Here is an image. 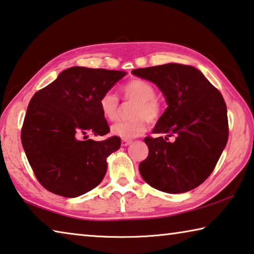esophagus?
<instances>
[{"label":"esophagus","mask_w":254,"mask_h":254,"mask_svg":"<svg viewBox=\"0 0 254 254\" xmlns=\"http://www.w3.org/2000/svg\"><path fill=\"white\" fill-rule=\"evenodd\" d=\"M131 143L130 139H123L122 140V145L123 146H127V145H129Z\"/></svg>","instance_id":"34e87169"}]
</instances>
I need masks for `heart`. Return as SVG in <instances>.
<instances>
[{"instance_id": "b5f03b06", "label": "heart", "mask_w": 254, "mask_h": 254, "mask_svg": "<svg viewBox=\"0 0 254 254\" xmlns=\"http://www.w3.org/2000/svg\"><path fill=\"white\" fill-rule=\"evenodd\" d=\"M123 98L127 101H135L132 116L129 120H118L111 126V132L124 139H131L144 134L149 123H156L162 117L163 108L156 98L154 85L145 80H131L122 88ZM99 109L108 120H114L119 114V99L115 93H103L99 100Z\"/></svg>"}]
</instances>
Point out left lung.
<instances>
[{
  "mask_svg": "<svg viewBox=\"0 0 254 254\" xmlns=\"http://www.w3.org/2000/svg\"><path fill=\"white\" fill-rule=\"evenodd\" d=\"M134 75L159 86L168 108L157 120L154 134L145 137L148 156L139 164L145 182L168 193H182L201 185L228 139L226 103L222 93L189 65L165 64L136 68Z\"/></svg>",
  "mask_w": 254,
  "mask_h": 254,
  "instance_id": "left-lung-1",
  "label": "left lung"
}]
</instances>
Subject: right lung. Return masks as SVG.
I'll return each instance as SVG.
<instances>
[{"label": "right lung", "mask_w": 254, "mask_h": 254, "mask_svg": "<svg viewBox=\"0 0 254 254\" xmlns=\"http://www.w3.org/2000/svg\"><path fill=\"white\" fill-rule=\"evenodd\" d=\"M123 70L74 66L37 91L29 102L21 128V142L39 184L66 198L94 189L107 172V157L120 147V138L100 140L109 125L99 100L120 78Z\"/></svg>", "instance_id": "obj_1"}]
</instances>
